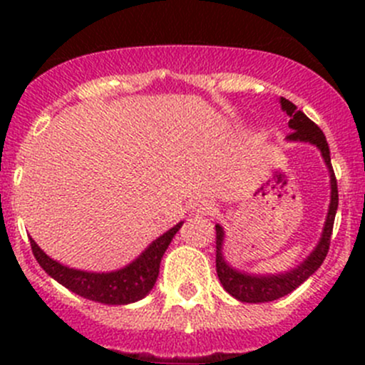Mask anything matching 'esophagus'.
Listing matches in <instances>:
<instances>
[{
    "label": "esophagus",
    "mask_w": 365,
    "mask_h": 365,
    "mask_svg": "<svg viewBox=\"0 0 365 365\" xmlns=\"http://www.w3.org/2000/svg\"><path fill=\"white\" fill-rule=\"evenodd\" d=\"M192 210L197 215H213V213H215V205L208 200H200L194 203Z\"/></svg>",
    "instance_id": "34e87169"
}]
</instances>
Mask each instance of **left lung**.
Listing matches in <instances>:
<instances>
[{
    "label": "left lung",
    "instance_id": "8db88e82",
    "mask_svg": "<svg viewBox=\"0 0 365 365\" xmlns=\"http://www.w3.org/2000/svg\"><path fill=\"white\" fill-rule=\"evenodd\" d=\"M281 108L282 111L289 116V128L292 134L288 135V141L293 143H309V145L316 146L322 153L323 160H325L327 169H329L330 176V205L329 213H327L325 224H323L322 237H319L318 244L312 249V252L305 257L304 261L297 264L295 268L288 272H281V274H249V272L237 270L231 267L224 257V227L220 224H215L217 231V254H215V267L219 281L222 288L240 302H247V304H264V302L277 300V298L288 295L293 289H297L302 282L307 281L325 261L327 252H329L330 237H332L334 219H336L337 205H339V194H337V180L334 175L332 162H330V150L329 143H327L325 134L322 128L309 120L304 113L298 111L297 106L293 102L286 101L281 97Z\"/></svg>",
    "mask_w": 365,
    "mask_h": 365
}]
</instances>
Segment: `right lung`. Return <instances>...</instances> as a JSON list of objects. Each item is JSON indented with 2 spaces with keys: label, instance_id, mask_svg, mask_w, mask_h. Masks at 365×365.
Instances as JSON below:
<instances>
[{
  "label": "right lung",
  "instance_id": "add662e5",
  "mask_svg": "<svg viewBox=\"0 0 365 365\" xmlns=\"http://www.w3.org/2000/svg\"><path fill=\"white\" fill-rule=\"evenodd\" d=\"M182 224L183 222H178L164 235H160L127 267L113 272H86L70 268L47 256L33 238H29V244H31L36 261L46 270V274L72 293L98 302V304L127 305L141 300L152 292L159 277L162 256Z\"/></svg>",
  "mask_w": 365,
  "mask_h": 365
}]
</instances>
